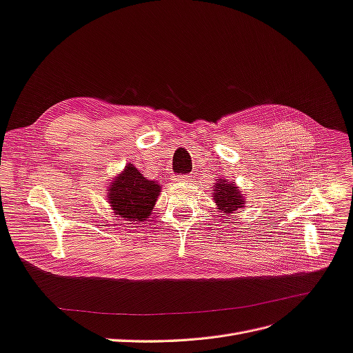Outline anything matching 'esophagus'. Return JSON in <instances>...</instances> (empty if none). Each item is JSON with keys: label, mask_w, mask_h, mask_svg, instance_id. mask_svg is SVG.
Instances as JSON below:
<instances>
[{"label": "esophagus", "mask_w": 353, "mask_h": 353, "mask_svg": "<svg viewBox=\"0 0 353 353\" xmlns=\"http://www.w3.org/2000/svg\"><path fill=\"white\" fill-rule=\"evenodd\" d=\"M179 180H182V182L185 180V182H186V180H192V176H190V174H188V176H182V177H180Z\"/></svg>", "instance_id": "1"}]
</instances>
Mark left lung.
<instances>
[{
    "mask_svg": "<svg viewBox=\"0 0 353 353\" xmlns=\"http://www.w3.org/2000/svg\"><path fill=\"white\" fill-rule=\"evenodd\" d=\"M213 199L217 210L223 216H230L236 210L245 207V198L241 194V189L235 182L219 177L213 185Z\"/></svg>",
    "mask_w": 353,
    "mask_h": 353,
    "instance_id": "8db88e82",
    "label": "left lung"
}]
</instances>
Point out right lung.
Returning <instances> with one entry per match:
<instances>
[{
	"mask_svg": "<svg viewBox=\"0 0 353 353\" xmlns=\"http://www.w3.org/2000/svg\"><path fill=\"white\" fill-rule=\"evenodd\" d=\"M108 203L117 217L137 225L152 214L161 194L155 180L146 179L133 164H127L108 185Z\"/></svg>",
	"mask_w": 353,
	"mask_h": 353,
	"instance_id": "add662e5",
	"label": "right lung"
}]
</instances>
